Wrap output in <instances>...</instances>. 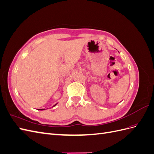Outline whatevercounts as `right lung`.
Here are the masks:
<instances>
[{"label": "right lung", "mask_w": 154, "mask_h": 154, "mask_svg": "<svg viewBox=\"0 0 154 154\" xmlns=\"http://www.w3.org/2000/svg\"><path fill=\"white\" fill-rule=\"evenodd\" d=\"M57 105V104H55L54 105H53V107H54V106H56V105ZM38 110H45V109H38Z\"/></svg>", "instance_id": "1"}]
</instances>
